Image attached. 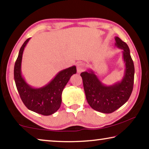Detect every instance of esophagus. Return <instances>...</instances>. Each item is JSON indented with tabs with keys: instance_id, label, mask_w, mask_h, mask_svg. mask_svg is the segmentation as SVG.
<instances>
[{
	"instance_id": "1",
	"label": "esophagus",
	"mask_w": 149,
	"mask_h": 149,
	"mask_svg": "<svg viewBox=\"0 0 149 149\" xmlns=\"http://www.w3.org/2000/svg\"><path fill=\"white\" fill-rule=\"evenodd\" d=\"M85 69V64L83 63H78L77 64V72L78 73H81Z\"/></svg>"
}]
</instances>
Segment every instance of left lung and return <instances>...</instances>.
Listing matches in <instances>:
<instances>
[{"instance_id": "obj_1", "label": "left lung", "mask_w": 149, "mask_h": 149, "mask_svg": "<svg viewBox=\"0 0 149 149\" xmlns=\"http://www.w3.org/2000/svg\"><path fill=\"white\" fill-rule=\"evenodd\" d=\"M115 45L122 50L125 63L124 75L120 81L106 85L100 81L92 70L81 74L86 99L90 107L98 112L110 114L127 101L132 94L134 82V64L127 45L118 37H115Z\"/></svg>"}]
</instances>
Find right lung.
Segmentation results:
<instances>
[{
  "instance_id": "1",
  "label": "right lung",
  "mask_w": 149,
  "mask_h": 149,
  "mask_svg": "<svg viewBox=\"0 0 149 149\" xmlns=\"http://www.w3.org/2000/svg\"><path fill=\"white\" fill-rule=\"evenodd\" d=\"M30 38L22 45L15 62L14 81L20 98L29 110L38 114L49 116L59 109L62 103V93L72 75L76 74V67L73 65L59 72L45 86L35 88L26 81L22 75V60L25 47Z\"/></svg>"
}]
</instances>
